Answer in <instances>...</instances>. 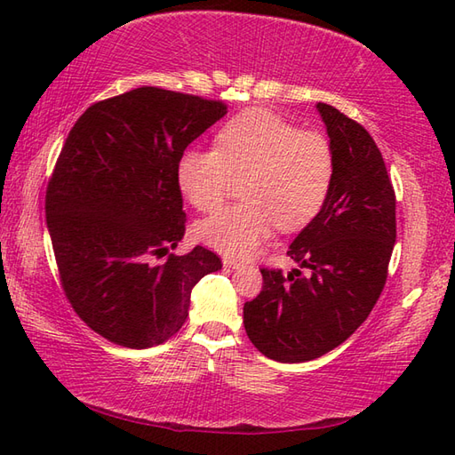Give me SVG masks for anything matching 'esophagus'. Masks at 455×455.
<instances>
[{
    "label": "esophagus",
    "mask_w": 455,
    "mask_h": 455,
    "mask_svg": "<svg viewBox=\"0 0 455 455\" xmlns=\"http://www.w3.org/2000/svg\"><path fill=\"white\" fill-rule=\"evenodd\" d=\"M222 264H225V267H230V269H238L240 267V262L235 258H222Z\"/></svg>",
    "instance_id": "1"
}]
</instances>
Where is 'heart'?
Returning a JSON list of instances; mask_svg holds the SVG:
<instances>
[{
  "label": "heart",
  "mask_w": 455,
  "mask_h": 455,
  "mask_svg": "<svg viewBox=\"0 0 455 455\" xmlns=\"http://www.w3.org/2000/svg\"><path fill=\"white\" fill-rule=\"evenodd\" d=\"M336 176L332 144L266 109H246L222 127L215 150L181 152L176 181L193 207L217 209L235 181L246 203L201 220L197 236L227 256L246 258L279 227L305 228L326 205Z\"/></svg>",
  "instance_id": "heart-1"
}]
</instances>
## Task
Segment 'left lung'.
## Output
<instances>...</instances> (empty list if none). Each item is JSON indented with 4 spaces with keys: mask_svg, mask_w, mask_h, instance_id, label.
I'll return each instance as SVG.
<instances>
[{
    "mask_svg": "<svg viewBox=\"0 0 455 455\" xmlns=\"http://www.w3.org/2000/svg\"><path fill=\"white\" fill-rule=\"evenodd\" d=\"M316 109L336 176L326 205L287 250L307 274L262 267V291L244 303L250 342L283 363L321 357L357 331L387 282L397 238L395 189L371 134L332 105Z\"/></svg>",
    "mask_w": 455,
    "mask_h": 455,
    "instance_id": "obj_1",
    "label": "left lung"
}]
</instances>
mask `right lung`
Masks as SVG:
<instances>
[{"label": "right lung", "instance_id": "obj_1", "mask_svg": "<svg viewBox=\"0 0 455 455\" xmlns=\"http://www.w3.org/2000/svg\"><path fill=\"white\" fill-rule=\"evenodd\" d=\"M225 115L222 101L144 85L93 103L68 134L46 188V225L68 301L113 344L170 340L191 289L222 267L203 246L170 250L186 233L178 158Z\"/></svg>", "mask_w": 455, "mask_h": 455}]
</instances>
